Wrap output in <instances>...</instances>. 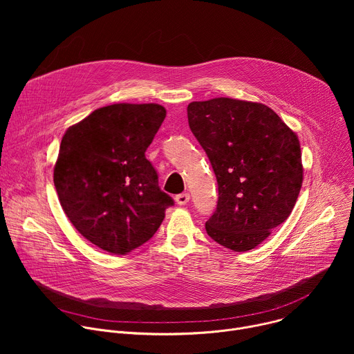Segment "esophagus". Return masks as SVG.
Returning <instances> with one entry per match:
<instances>
[{
    "label": "esophagus",
    "instance_id": "1",
    "mask_svg": "<svg viewBox=\"0 0 354 354\" xmlns=\"http://www.w3.org/2000/svg\"><path fill=\"white\" fill-rule=\"evenodd\" d=\"M175 200H176V203H178L179 206H185V205L189 203L190 194H189V193H180V194H178V196L175 197Z\"/></svg>",
    "mask_w": 354,
    "mask_h": 354
}]
</instances>
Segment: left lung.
<instances>
[{
    "instance_id": "1",
    "label": "left lung",
    "mask_w": 354,
    "mask_h": 354,
    "mask_svg": "<svg viewBox=\"0 0 354 354\" xmlns=\"http://www.w3.org/2000/svg\"><path fill=\"white\" fill-rule=\"evenodd\" d=\"M187 120L218 185L209 236L235 252L257 248L294 209L302 185L298 137L266 105L231 97L189 104Z\"/></svg>"
}]
</instances>
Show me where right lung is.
<instances>
[{
    "label": "right lung",
    "instance_id": "right-lung-1",
    "mask_svg": "<svg viewBox=\"0 0 354 354\" xmlns=\"http://www.w3.org/2000/svg\"><path fill=\"white\" fill-rule=\"evenodd\" d=\"M165 116L157 104H115L63 136L55 167L60 205L82 236L111 254L147 242L174 206L145 158Z\"/></svg>",
    "mask_w": 354,
    "mask_h": 354
}]
</instances>
